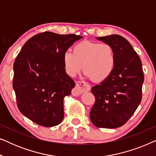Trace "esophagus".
Returning <instances> with one entry per match:
<instances>
[{
  "mask_svg": "<svg viewBox=\"0 0 156 156\" xmlns=\"http://www.w3.org/2000/svg\"><path fill=\"white\" fill-rule=\"evenodd\" d=\"M90 88V85L85 81H78L76 82V87L73 91V94L74 95L81 94L85 91H89Z\"/></svg>",
  "mask_w": 156,
  "mask_h": 156,
  "instance_id": "1",
  "label": "esophagus"
}]
</instances>
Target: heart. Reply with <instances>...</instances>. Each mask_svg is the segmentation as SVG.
<instances>
[{
  "label": "heart",
  "mask_w": 156,
  "mask_h": 156,
  "mask_svg": "<svg viewBox=\"0 0 156 156\" xmlns=\"http://www.w3.org/2000/svg\"><path fill=\"white\" fill-rule=\"evenodd\" d=\"M63 63L69 76H75L83 67L85 74L91 80L101 82L112 74L116 56L109 44L84 41L74 47L73 52L67 51L64 53Z\"/></svg>",
  "instance_id": "heart-1"
}]
</instances>
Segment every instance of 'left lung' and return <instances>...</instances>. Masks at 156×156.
<instances>
[{
	"instance_id": "1",
	"label": "left lung",
	"mask_w": 156,
	"mask_h": 156,
	"mask_svg": "<svg viewBox=\"0 0 156 156\" xmlns=\"http://www.w3.org/2000/svg\"><path fill=\"white\" fill-rule=\"evenodd\" d=\"M109 44L116 56L114 69L106 80L91 88L96 101L90 112L95 126L116 129L127 122L142 99V63L126 39L119 35L99 37Z\"/></svg>"
}]
</instances>
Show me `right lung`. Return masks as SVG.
Listing matches in <instances>:
<instances>
[{"mask_svg": "<svg viewBox=\"0 0 156 156\" xmlns=\"http://www.w3.org/2000/svg\"><path fill=\"white\" fill-rule=\"evenodd\" d=\"M80 35L44 32L25 42L13 65L17 105L30 120L44 127L60 123L64 98L75 86L66 73L63 55Z\"/></svg>", "mask_w": 156, "mask_h": 156, "instance_id": "1", "label": "right lung"}]
</instances>
